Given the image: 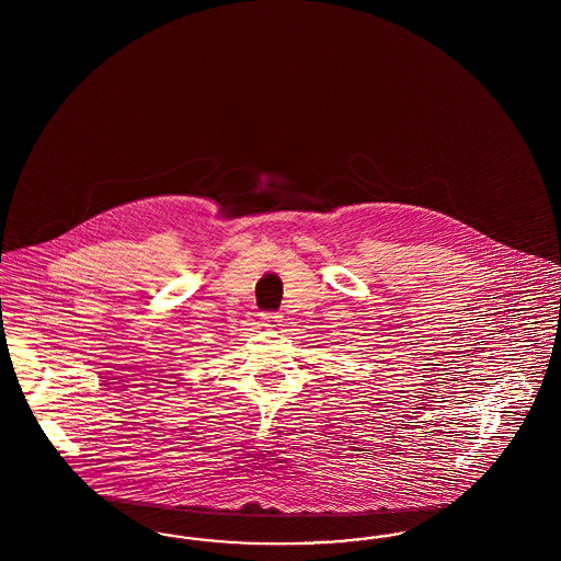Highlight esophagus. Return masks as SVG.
Returning a JSON list of instances; mask_svg holds the SVG:
<instances>
[{"mask_svg": "<svg viewBox=\"0 0 561 561\" xmlns=\"http://www.w3.org/2000/svg\"><path fill=\"white\" fill-rule=\"evenodd\" d=\"M261 319H263L265 327H277V324L284 321V314L282 312H263Z\"/></svg>", "mask_w": 561, "mask_h": 561, "instance_id": "esophagus-1", "label": "esophagus"}]
</instances>
